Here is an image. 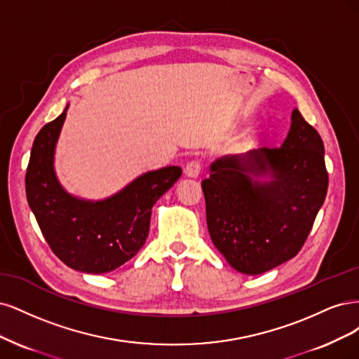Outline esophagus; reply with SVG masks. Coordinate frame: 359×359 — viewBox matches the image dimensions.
<instances>
[{
    "label": "esophagus",
    "instance_id": "34e87169",
    "mask_svg": "<svg viewBox=\"0 0 359 359\" xmlns=\"http://www.w3.org/2000/svg\"><path fill=\"white\" fill-rule=\"evenodd\" d=\"M201 172V163L200 161H191V163L187 164V167H184V175H187L188 177H198Z\"/></svg>",
    "mask_w": 359,
    "mask_h": 359
}]
</instances>
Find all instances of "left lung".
<instances>
[{"label":"left lung","instance_id":"left-lung-1","mask_svg":"<svg viewBox=\"0 0 359 359\" xmlns=\"http://www.w3.org/2000/svg\"><path fill=\"white\" fill-rule=\"evenodd\" d=\"M201 187L216 249L243 274L265 273L302 250L325 201L323 142L294 109L280 147L217 158Z\"/></svg>","mask_w":359,"mask_h":359}]
</instances>
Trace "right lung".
Returning <instances> with one entry per match:
<instances>
[{
	"mask_svg": "<svg viewBox=\"0 0 359 359\" xmlns=\"http://www.w3.org/2000/svg\"><path fill=\"white\" fill-rule=\"evenodd\" d=\"M67 110L68 104L34 140L25 177L27 200L46 241L65 265L82 273H109L143 248L152 207L179 180L182 168L170 165L143 172L102 200L70 194L55 171V149Z\"/></svg>",
	"mask_w": 359,
	"mask_h": 359,
	"instance_id": "add662e5",
	"label": "right lung"
}]
</instances>
